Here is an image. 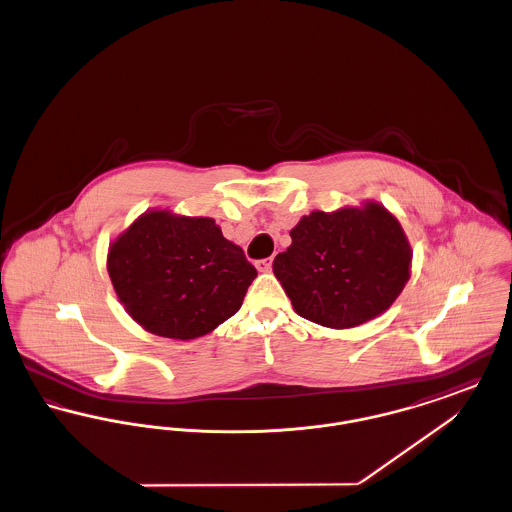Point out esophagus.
Returning a JSON list of instances; mask_svg holds the SVG:
<instances>
[{
	"mask_svg": "<svg viewBox=\"0 0 512 512\" xmlns=\"http://www.w3.org/2000/svg\"><path fill=\"white\" fill-rule=\"evenodd\" d=\"M255 267H257V270H259V272H268V270H270V267H272V257H268V259H261V261H257V263H255Z\"/></svg>",
	"mask_w": 512,
	"mask_h": 512,
	"instance_id": "1",
	"label": "esophagus"
}]
</instances>
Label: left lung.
<instances>
[{
  "label": "left lung",
  "mask_w": 512,
  "mask_h": 512,
  "mask_svg": "<svg viewBox=\"0 0 512 512\" xmlns=\"http://www.w3.org/2000/svg\"><path fill=\"white\" fill-rule=\"evenodd\" d=\"M290 236L272 270L293 311L320 326L355 328L386 313L411 278L409 238L378 201L313 211Z\"/></svg>",
  "instance_id": "obj_1"
}]
</instances>
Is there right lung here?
<instances>
[{
    "mask_svg": "<svg viewBox=\"0 0 512 512\" xmlns=\"http://www.w3.org/2000/svg\"><path fill=\"white\" fill-rule=\"evenodd\" d=\"M115 293L144 330L195 340L236 315L257 270L211 217L149 209L107 251Z\"/></svg>",
    "mask_w": 512,
    "mask_h": 512,
    "instance_id": "right-lung-1",
    "label": "right lung"
}]
</instances>
